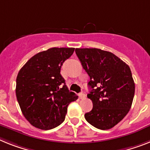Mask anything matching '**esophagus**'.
Listing matches in <instances>:
<instances>
[{
	"instance_id": "34e87169",
	"label": "esophagus",
	"mask_w": 150,
	"mask_h": 150,
	"mask_svg": "<svg viewBox=\"0 0 150 150\" xmlns=\"http://www.w3.org/2000/svg\"><path fill=\"white\" fill-rule=\"evenodd\" d=\"M79 98L81 99V100H83V99L85 98V94H83V93H81V94H79Z\"/></svg>"
}]
</instances>
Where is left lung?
I'll return each instance as SVG.
<instances>
[{
    "label": "left lung",
    "mask_w": 150,
    "mask_h": 150,
    "mask_svg": "<svg viewBox=\"0 0 150 150\" xmlns=\"http://www.w3.org/2000/svg\"><path fill=\"white\" fill-rule=\"evenodd\" d=\"M90 77L88 98L93 108L85 114L89 124L109 129L121 121L131 108L135 84L129 65L112 52L96 48L75 49Z\"/></svg>",
    "instance_id": "1"
}]
</instances>
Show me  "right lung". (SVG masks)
Wrapping results in <instances>:
<instances>
[{"label":"right lung","instance_id":"add662e5","mask_svg":"<svg viewBox=\"0 0 150 150\" xmlns=\"http://www.w3.org/2000/svg\"><path fill=\"white\" fill-rule=\"evenodd\" d=\"M75 48H51L30 58L19 71L16 96L21 111L33 127L48 130L65 120L67 108L78 99L60 74Z\"/></svg>","mask_w":150,"mask_h":150}]
</instances>
